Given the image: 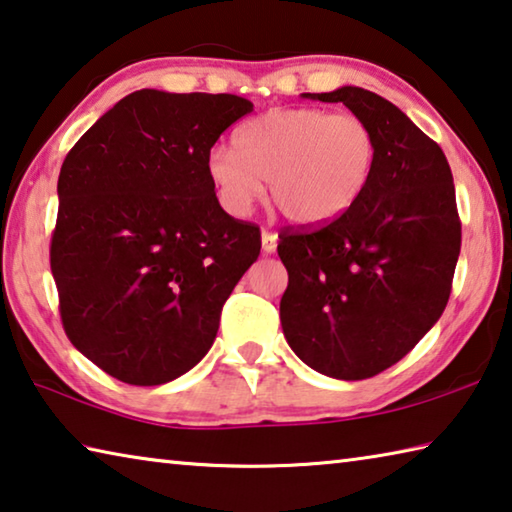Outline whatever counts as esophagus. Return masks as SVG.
<instances>
[{"mask_svg":"<svg viewBox=\"0 0 512 512\" xmlns=\"http://www.w3.org/2000/svg\"><path fill=\"white\" fill-rule=\"evenodd\" d=\"M262 250L266 255L275 253V250H277V235H275V232H268V230L262 232Z\"/></svg>","mask_w":512,"mask_h":512,"instance_id":"34e87169","label":"esophagus"}]
</instances>
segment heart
Returning a JSON list of instances; mask_svg holds the SVG:
<instances>
[{
    "label": "heart",
    "mask_w": 512,
    "mask_h": 512,
    "mask_svg": "<svg viewBox=\"0 0 512 512\" xmlns=\"http://www.w3.org/2000/svg\"><path fill=\"white\" fill-rule=\"evenodd\" d=\"M379 160L372 126L323 108H273L232 135V151L205 158L216 201L244 219L266 194L289 221L323 225L350 212L368 192Z\"/></svg>",
    "instance_id": "heart-1"
}]
</instances>
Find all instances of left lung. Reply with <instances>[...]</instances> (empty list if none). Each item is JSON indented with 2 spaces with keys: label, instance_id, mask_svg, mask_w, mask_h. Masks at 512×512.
Returning <instances> with one entry per match:
<instances>
[{
  "label": "left lung",
  "instance_id": "1",
  "mask_svg": "<svg viewBox=\"0 0 512 512\" xmlns=\"http://www.w3.org/2000/svg\"><path fill=\"white\" fill-rule=\"evenodd\" d=\"M307 97L366 119L379 160L350 212L280 232V320L309 368L368 379L406 357L447 307L461 253L454 178L443 149L379 94L345 85Z\"/></svg>",
  "mask_w": 512,
  "mask_h": 512
}]
</instances>
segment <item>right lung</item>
Wrapping results in <instances>:
<instances>
[{
    "instance_id": "1",
    "label": "right lung",
    "mask_w": 512,
    "mask_h": 512,
    "mask_svg": "<svg viewBox=\"0 0 512 512\" xmlns=\"http://www.w3.org/2000/svg\"><path fill=\"white\" fill-rule=\"evenodd\" d=\"M253 110L235 94L137 90L72 146L58 176L51 273L67 339L124 384L185 375L262 248L216 201L205 158Z\"/></svg>"
}]
</instances>
